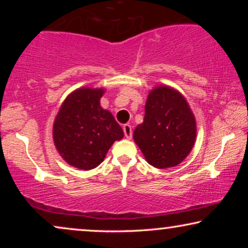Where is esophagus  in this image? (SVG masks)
Here are the masks:
<instances>
[{
	"label": "esophagus",
	"instance_id": "obj_1",
	"mask_svg": "<svg viewBox=\"0 0 248 248\" xmlns=\"http://www.w3.org/2000/svg\"><path fill=\"white\" fill-rule=\"evenodd\" d=\"M123 131H124L125 137H126L127 139H131L132 138V127H131V125L125 124L124 126H123Z\"/></svg>",
	"mask_w": 248,
	"mask_h": 248
}]
</instances>
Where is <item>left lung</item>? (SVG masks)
Wrapping results in <instances>:
<instances>
[{"label":"left lung","mask_w":248,"mask_h":248,"mask_svg":"<svg viewBox=\"0 0 248 248\" xmlns=\"http://www.w3.org/2000/svg\"><path fill=\"white\" fill-rule=\"evenodd\" d=\"M144 110L143 123L135 127L133 139L145 160L160 169L181 164L196 138L195 117L184 96L170 87H155Z\"/></svg>","instance_id":"8db88e82"}]
</instances>
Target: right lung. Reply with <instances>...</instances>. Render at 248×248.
<instances>
[{
    "label": "right lung",
    "mask_w": 248,
    "mask_h": 248,
    "mask_svg": "<svg viewBox=\"0 0 248 248\" xmlns=\"http://www.w3.org/2000/svg\"><path fill=\"white\" fill-rule=\"evenodd\" d=\"M104 89L79 88L63 101L54 121L53 139L59 154L73 167L89 170L106 157L123 130L110 111L103 109Z\"/></svg>",
    "instance_id": "1"
}]
</instances>
